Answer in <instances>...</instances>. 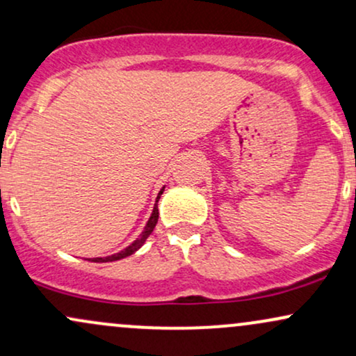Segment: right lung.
Returning <instances> with one entry per match:
<instances>
[{"mask_svg":"<svg viewBox=\"0 0 356 356\" xmlns=\"http://www.w3.org/2000/svg\"><path fill=\"white\" fill-rule=\"evenodd\" d=\"M162 192H164V189H161L159 195H157V200H156V202H159V199H161ZM157 219H159V209H157V204H156V205H154V211H152V216H151V219H149L147 225L144 227V232L139 235V238H137V241L132 242L129 247H127V248H124V250L119 252V254H114V255H109V257H101V259H92L91 262H114V260L124 259V257H127V255L134 254V252L137 250V248H140V247H143V243H144L145 241H147V237H149V235L152 234L154 227H156V224H157Z\"/></svg>","mask_w":356,"mask_h":356,"instance_id":"obj_1","label":"right lung"}]
</instances>
